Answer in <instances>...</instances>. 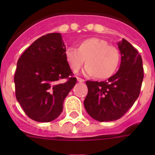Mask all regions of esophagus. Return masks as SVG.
<instances>
[{"instance_id": "1", "label": "esophagus", "mask_w": 155, "mask_h": 155, "mask_svg": "<svg viewBox=\"0 0 155 155\" xmlns=\"http://www.w3.org/2000/svg\"><path fill=\"white\" fill-rule=\"evenodd\" d=\"M77 81L78 82H80V83H83V82H84V80H83V79H81V78H77Z\"/></svg>"}]
</instances>
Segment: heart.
I'll list each match as a JSON object with an SVG mask.
<instances>
[{"label":"heart","instance_id":"b5f03b06","mask_svg":"<svg viewBox=\"0 0 155 155\" xmlns=\"http://www.w3.org/2000/svg\"><path fill=\"white\" fill-rule=\"evenodd\" d=\"M65 57L74 71H77L86 60L84 73L87 75H96L100 79L110 77L120 63L119 51L108 45L107 41L98 38L84 40L78 48L69 47L66 50Z\"/></svg>","mask_w":155,"mask_h":155}]
</instances>
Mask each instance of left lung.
I'll use <instances>...</instances> for the list:
<instances>
[{
    "instance_id": "left-lung-1",
    "label": "left lung",
    "mask_w": 155,
    "mask_h": 155,
    "mask_svg": "<svg viewBox=\"0 0 155 155\" xmlns=\"http://www.w3.org/2000/svg\"><path fill=\"white\" fill-rule=\"evenodd\" d=\"M120 65L107 81H90L84 104L87 113L98 121L120 119L138 98L144 77L142 59L138 51L123 38L117 42Z\"/></svg>"
}]
</instances>
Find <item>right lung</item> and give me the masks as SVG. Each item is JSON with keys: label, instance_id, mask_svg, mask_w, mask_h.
<instances>
[{"label": "right lung", "instance_id": "add662e5", "mask_svg": "<svg viewBox=\"0 0 155 155\" xmlns=\"http://www.w3.org/2000/svg\"><path fill=\"white\" fill-rule=\"evenodd\" d=\"M59 33L38 38L17 63L16 98L25 114L38 122H50L60 115L63 101L76 84L65 57ZM63 78H68L62 82Z\"/></svg>", "mask_w": 155, "mask_h": 155}]
</instances>
